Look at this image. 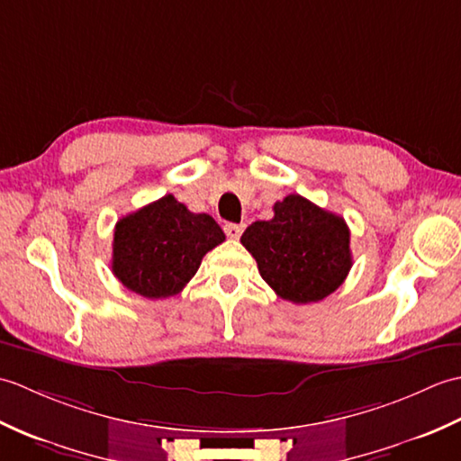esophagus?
I'll use <instances>...</instances> for the list:
<instances>
[{
  "mask_svg": "<svg viewBox=\"0 0 461 461\" xmlns=\"http://www.w3.org/2000/svg\"><path fill=\"white\" fill-rule=\"evenodd\" d=\"M243 228H246V225H243V223H225L223 225L225 236H228L230 240H238L241 233H243Z\"/></svg>",
  "mask_w": 461,
  "mask_h": 461,
  "instance_id": "34e87169",
  "label": "esophagus"
}]
</instances>
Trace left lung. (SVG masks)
<instances>
[{"mask_svg": "<svg viewBox=\"0 0 461 461\" xmlns=\"http://www.w3.org/2000/svg\"><path fill=\"white\" fill-rule=\"evenodd\" d=\"M241 243L256 258L263 281L297 305L330 295L352 267L347 221L299 194L273 205L271 220L253 221Z\"/></svg>", "mask_w": 461, "mask_h": 461, "instance_id": "obj_1", "label": "left lung"}]
</instances>
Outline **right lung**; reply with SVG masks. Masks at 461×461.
I'll return each mask as SVG.
<instances>
[{
    "label": "right lung",
    "mask_w": 461,
    "mask_h": 461,
    "mask_svg": "<svg viewBox=\"0 0 461 461\" xmlns=\"http://www.w3.org/2000/svg\"><path fill=\"white\" fill-rule=\"evenodd\" d=\"M223 240L212 215L194 213L168 194L116 221L113 273L142 297H172Z\"/></svg>",
    "instance_id": "add662e5"
}]
</instances>
